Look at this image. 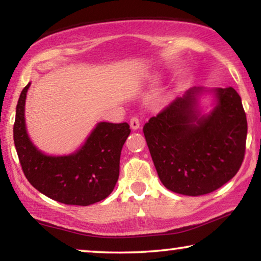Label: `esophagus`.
Here are the masks:
<instances>
[{"instance_id": "1", "label": "esophagus", "mask_w": 261, "mask_h": 261, "mask_svg": "<svg viewBox=\"0 0 261 261\" xmlns=\"http://www.w3.org/2000/svg\"><path fill=\"white\" fill-rule=\"evenodd\" d=\"M129 126L133 130H137V129H139V128H140V121H139L137 116L132 117L130 121H129Z\"/></svg>"}]
</instances>
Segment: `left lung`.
<instances>
[{
  "instance_id": "obj_1",
  "label": "left lung",
  "mask_w": 261,
  "mask_h": 261,
  "mask_svg": "<svg viewBox=\"0 0 261 261\" xmlns=\"http://www.w3.org/2000/svg\"><path fill=\"white\" fill-rule=\"evenodd\" d=\"M203 88H191L144 126L149 153L164 187L176 194L201 196L217 190L244 162L247 119L231 87L215 89L208 115L197 108Z\"/></svg>"
}]
</instances>
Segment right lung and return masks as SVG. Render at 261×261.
<instances>
[{
	"mask_svg": "<svg viewBox=\"0 0 261 261\" xmlns=\"http://www.w3.org/2000/svg\"><path fill=\"white\" fill-rule=\"evenodd\" d=\"M28 83L21 92L14 123V144L28 181L47 197L71 205H90L112 194L120 173L129 124L99 122L85 144L69 155L53 156L35 147L24 122Z\"/></svg>",
	"mask_w": 261,
	"mask_h": 261,
	"instance_id": "add662e5",
	"label": "right lung"
}]
</instances>
